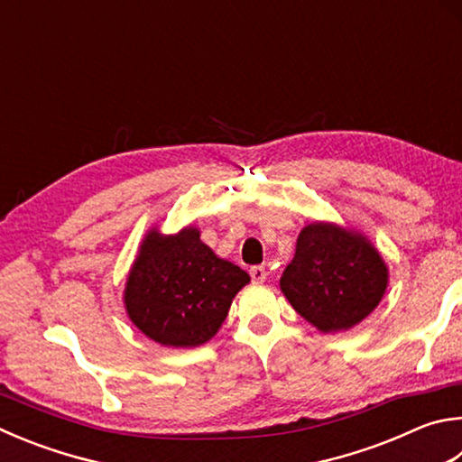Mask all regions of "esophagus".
Masks as SVG:
<instances>
[{
  "mask_svg": "<svg viewBox=\"0 0 462 462\" xmlns=\"http://www.w3.org/2000/svg\"><path fill=\"white\" fill-rule=\"evenodd\" d=\"M250 276H253L254 282H264L266 281V268L264 266H253V268H250Z\"/></svg>",
  "mask_w": 462,
  "mask_h": 462,
  "instance_id": "34e87169",
  "label": "esophagus"
}]
</instances>
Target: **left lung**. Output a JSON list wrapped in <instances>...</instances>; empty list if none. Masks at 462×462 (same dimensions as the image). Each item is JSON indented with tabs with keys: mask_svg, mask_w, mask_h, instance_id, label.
<instances>
[{
	"mask_svg": "<svg viewBox=\"0 0 462 462\" xmlns=\"http://www.w3.org/2000/svg\"><path fill=\"white\" fill-rule=\"evenodd\" d=\"M388 281V264L367 236L317 220L300 230L281 291L305 321L321 333H337L380 305Z\"/></svg>",
	"mask_w": 462,
	"mask_h": 462,
	"instance_id": "left-lung-1",
	"label": "left lung"
}]
</instances>
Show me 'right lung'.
<instances>
[{"label":"right lung","instance_id":"add662e5","mask_svg":"<svg viewBox=\"0 0 462 462\" xmlns=\"http://www.w3.org/2000/svg\"><path fill=\"white\" fill-rule=\"evenodd\" d=\"M246 271L217 256L196 226L178 234L147 230L125 282L131 323L165 347H198L220 329Z\"/></svg>","mask_w":462,"mask_h":462}]
</instances>
